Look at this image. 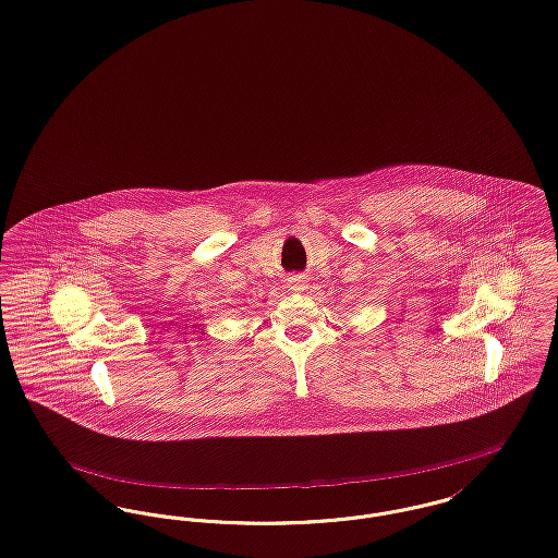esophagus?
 <instances>
[{"mask_svg": "<svg viewBox=\"0 0 558 558\" xmlns=\"http://www.w3.org/2000/svg\"><path fill=\"white\" fill-rule=\"evenodd\" d=\"M289 287H291L293 291H303V289H305V278L296 274V276H293V278L289 280Z\"/></svg>", "mask_w": 558, "mask_h": 558, "instance_id": "34e87169", "label": "esophagus"}]
</instances>
